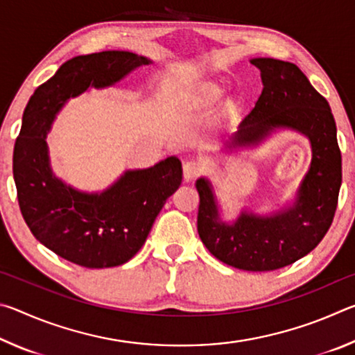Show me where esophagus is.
<instances>
[{"label": "esophagus", "instance_id": "1", "mask_svg": "<svg viewBox=\"0 0 355 355\" xmlns=\"http://www.w3.org/2000/svg\"><path fill=\"white\" fill-rule=\"evenodd\" d=\"M202 172H203V164L200 163V161L189 159V161H186V163L183 164L184 182H191V180H194L196 177H199Z\"/></svg>", "mask_w": 355, "mask_h": 355}]
</instances>
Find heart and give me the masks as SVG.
<instances>
[{
    "label": "heart",
    "instance_id": "b5f03b06",
    "mask_svg": "<svg viewBox=\"0 0 355 355\" xmlns=\"http://www.w3.org/2000/svg\"><path fill=\"white\" fill-rule=\"evenodd\" d=\"M220 97V89L216 86H205L200 91V100L203 103H214Z\"/></svg>",
    "mask_w": 355,
    "mask_h": 355
}]
</instances>
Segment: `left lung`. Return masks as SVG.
I'll use <instances>...</instances> for the list:
<instances>
[{"instance_id": "left-lung-1", "label": "left lung", "mask_w": 355, "mask_h": 355, "mask_svg": "<svg viewBox=\"0 0 355 355\" xmlns=\"http://www.w3.org/2000/svg\"><path fill=\"white\" fill-rule=\"evenodd\" d=\"M250 64L260 70L263 91L222 152L257 147L275 131L290 130L309 139L310 167L291 203L266 216L243 208L233 220L222 219L211 182L200 177L196 182L200 197L197 230L218 260L260 272L288 266L321 243L338 202L341 153L327 100L296 64L272 58H254Z\"/></svg>"}]
</instances>
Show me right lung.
<instances>
[{
	"label": "right lung",
	"mask_w": 355,
	"mask_h": 355,
	"mask_svg": "<svg viewBox=\"0 0 355 355\" xmlns=\"http://www.w3.org/2000/svg\"><path fill=\"white\" fill-rule=\"evenodd\" d=\"M152 64L130 51H101L64 62L35 89L14 147V180L23 219L37 241L84 268H112L146 243L167 197L182 184V161L169 156L147 169H128L100 192H86L55 175L46 136L70 98L111 87Z\"/></svg>",
	"instance_id": "1"
}]
</instances>
